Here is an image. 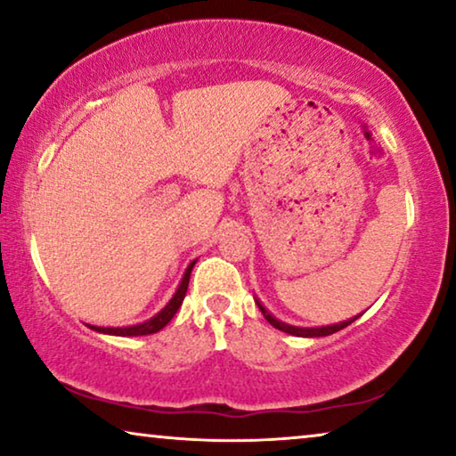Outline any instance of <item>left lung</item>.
Listing matches in <instances>:
<instances>
[{
	"instance_id": "1",
	"label": "left lung",
	"mask_w": 456,
	"mask_h": 456,
	"mask_svg": "<svg viewBox=\"0 0 456 456\" xmlns=\"http://www.w3.org/2000/svg\"><path fill=\"white\" fill-rule=\"evenodd\" d=\"M256 304H258V310L263 312L265 320H267L273 328H277V330L287 332V334H293V336H305V338H316V336H330V334H334V332L342 330V328H346L348 324H353V322H354L356 318H359V316H354V318H350V320H346V322H340V324L322 326V328H299V326H289V324H285V322H279L277 318H273L271 314H269L267 310H265L263 304H261V301H258V299H256Z\"/></svg>"
}]
</instances>
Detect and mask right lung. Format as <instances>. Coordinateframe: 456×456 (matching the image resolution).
<instances>
[{"mask_svg": "<svg viewBox=\"0 0 456 456\" xmlns=\"http://www.w3.org/2000/svg\"><path fill=\"white\" fill-rule=\"evenodd\" d=\"M195 261L189 265L185 269V275L181 279V283L177 287V291H175V296L171 297L169 304H167L163 310H160L157 316H152L151 320L142 322V324H136V326H126V328H103V326H91V330L95 332H103V334H114V336H144V334H155L159 330H163V328L169 324L171 318L177 314V310L183 304V297L187 293V285H189V275H191V269H193Z\"/></svg>", "mask_w": 456, "mask_h": 456, "instance_id": "right-lung-1", "label": "right lung"}]
</instances>
